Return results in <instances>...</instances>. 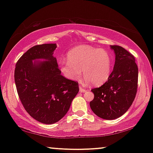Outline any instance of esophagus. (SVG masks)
I'll return each instance as SVG.
<instances>
[{"label":"esophagus","instance_id":"1","mask_svg":"<svg viewBox=\"0 0 153 153\" xmlns=\"http://www.w3.org/2000/svg\"><path fill=\"white\" fill-rule=\"evenodd\" d=\"M79 90H80V92H83V93H85V92L87 91V89L82 85H79Z\"/></svg>","mask_w":153,"mask_h":153}]
</instances>
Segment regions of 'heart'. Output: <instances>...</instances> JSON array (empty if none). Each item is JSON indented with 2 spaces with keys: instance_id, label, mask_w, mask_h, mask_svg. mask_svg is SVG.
Instances as JSON below:
<instances>
[{
  "instance_id": "1",
  "label": "heart",
  "mask_w": 153,
  "mask_h": 153,
  "mask_svg": "<svg viewBox=\"0 0 153 153\" xmlns=\"http://www.w3.org/2000/svg\"><path fill=\"white\" fill-rule=\"evenodd\" d=\"M112 60L105 49L89 45H81L70 50L68 60L60 62L62 74L71 80H76L81 76V70L86 81L93 85L105 83L111 72Z\"/></svg>"
}]
</instances>
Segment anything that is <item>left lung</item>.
<instances>
[{
    "instance_id": "left-lung-1",
    "label": "left lung",
    "mask_w": 153,
    "mask_h": 153,
    "mask_svg": "<svg viewBox=\"0 0 153 153\" xmlns=\"http://www.w3.org/2000/svg\"><path fill=\"white\" fill-rule=\"evenodd\" d=\"M116 55L114 70L102 86L91 90L90 106L94 114L105 120L123 116L132 104L138 86V67L132 54L118 45L111 46Z\"/></svg>"
}]
</instances>
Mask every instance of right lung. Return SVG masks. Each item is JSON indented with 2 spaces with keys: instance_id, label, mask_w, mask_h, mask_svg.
Here are the masks:
<instances>
[{
  "instance_id": "obj_1",
  "label": "right lung",
  "mask_w": 153,
  "mask_h": 153,
  "mask_svg": "<svg viewBox=\"0 0 153 153\" xmlns=\"http://www.w3.org/2000/svg\"><path fill=\"white\" fill-rule=\"evenodd\" d=\"M56 48V44L31 47L18 60L14 70L16 91L25 110L44 124L63 118L79 91L76 81L60 74L53 56ZM40 59L45 60H36Z\"/></svg>"
}]
</instances>
